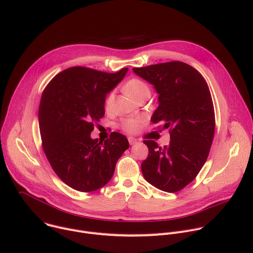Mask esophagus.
<instances>
[{
  "label": "esophagus",
  "mask_w": 253,
  "mask_h": 253,
  "mask_svg": "<svg viewBox=\"0 0 253 253\" xmlns=\"http://www.w3.org/2000/svg\"><path fill=\"white\" fill-rule=\"evenodd\" d=\"M128 141H129V144H130V145H134V144L137 142V140L134 138V137H129Z\"/></svg>",
  "instance_id": "obj_1"
}]
</instances>
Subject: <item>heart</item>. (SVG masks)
Here are the masks:
<instances>
[{
  "label": "heart",
  "mask_w": 253,
  "mask_h": 253,
  "mask_svg": "<svg viewBox=\"0 0 253 253\" xmlns=\"http://www.w3.org/2000/svg\"><path fill=\"white\" fill-rule=\"evenodd\" d=\"M125 93L130 96L131 98L135 99L136 101H139L140 99L144 98V97H148L150 94V90L148 85L141 80L138 79H132L130 81H128L124 87H123ZM114 101V94L110 93L105 101V107L106 109H110L112 107ZM141 120L139 118H128L122 121V128L130 133H133L135 131L138 130L139 126H140Z\"/></svg>",
  "instance_id": "heart-1"
}]
</instances>
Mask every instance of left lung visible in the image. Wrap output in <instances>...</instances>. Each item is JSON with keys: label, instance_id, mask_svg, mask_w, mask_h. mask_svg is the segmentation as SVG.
Returning a JSON list of instances; mask_svg holds the SVG:
<instances>
[{"label": "left lung", "instance_id": "8db88e82", "mask_svg": "<svg viewBox=\"0 0 253 253\" xmlns=\"http://www.w3.org/2000/svg\"><path fill=\"white\" fill-rule=\"evenodd\" d=\"M132 71L154 86L158 107L151 122H163L170 134L164 147L144 141L148 156L141 164L143 176L160 191H180L197 176L213 142L215 113L209 86L194 67L180 61Z\"/></svg>", "mask_w": 253, "mask_h": 253}]
</instances>
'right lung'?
I'll return each mask as SVG.
<instances>
[{"label": "right lung", "instance_id": "add662e5", "mask_svg": "<svg viewBox=\"0 0 253 253\" xmlns=\"http://www.w3.org/2000/svg\"><path fill=\"white\" fill-rule=\"evenodd\" d=\"M115 74L75 66L59 73L43 90L38 121L43 150L58 177L74 190L93 192L112 178L118 159L129 147L126 137H90L105 114L106 96L124 79Z\"/></svg>", "mask_w": 253, "mask_h": 253}]
</instances>
